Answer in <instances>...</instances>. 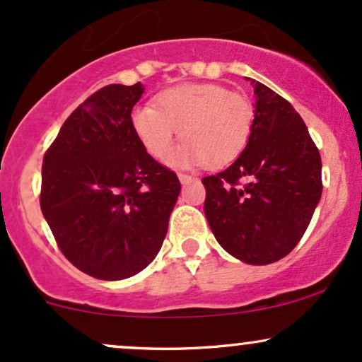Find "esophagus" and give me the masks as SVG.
Returning a JSON list of instances; mask_svg holds the SVG:
<instances>
[{"label": "esophagus", "instance_id": "1", "mask_svg": "<svg viewBox=\"0 0 362 362\" xmlns=\"http://www.w3.org/2000/svg\"><path fill=\"white\" fill-rule=\"evenodd\" d=\"M177 175H178V180H180L182 184H189V182L195 180L194 175H189V173H184V172H178Z\"/></svg>", "mask_w": 362, "mask_h": 362}]
</instances>
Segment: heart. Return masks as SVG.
Returning <instances> with one entry per match:
<instances>
[{
  "label": "heart",
  "mask_w": 362,
  "mask_h": 362,
  "mask_svg": "<svg viewBox=\"0 0 362 362\" xmlns=\"http://www.w3.org/2000/svg\"><path fill=\"white\" fill-rule=\"evenodd\" d=\"M255 107L240 91L214 83L178 85L156 95L155 107H136L131 126L155 160H167L180 131L177 165L223 167L240 156L252 136Z\"/></svg>",
  "instance_id": "obj_1"
}]
</instances>
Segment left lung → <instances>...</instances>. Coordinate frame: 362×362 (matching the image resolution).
<instances>
[{"label":"left lung","mask_w":362,"mask_h":362,"mask_svg":"<svg viewBox=\"0 0 362 362\" xmlns=\"http://www.w3.org/2000/svg\"><path fill=\"white\" fill-rule=\"evenodd\" d=\"M255 120L231 167L202 178L204 213L219 245L252 265L296 247L322 197V158L293 105L252 80Z\"/></svg>","instance_id":"obj_1"}]
</instances>
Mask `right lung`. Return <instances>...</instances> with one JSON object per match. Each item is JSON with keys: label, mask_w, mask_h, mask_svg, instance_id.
I'll return each mask as SVG.
<instances>
[{"label": "right lung", "mask_w": 362, "mask_h": 362, "mask_svg": "<svg viewBox=\"0 0 362 362\" xmlns=\"http://www.w3.org/2000/svg\"><path fill=\"white\" fill-rule=\"evenodd\" d=\"M143 85H107L66 119L44 155L40 209L76 269L119 281L160 252L180 194L175 172L146 153L131 126Z\"/></svg>", "instance_id": "add662e5"}]
</instances>
